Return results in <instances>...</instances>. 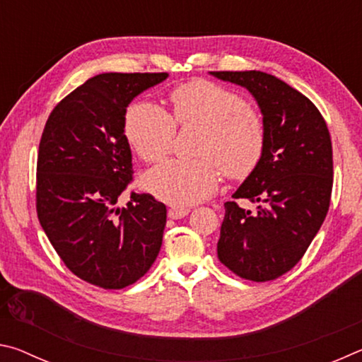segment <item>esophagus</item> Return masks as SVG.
<instances>
[{
	"instance_id": "esophagus-1",
	"label": "esophagus",
	"mask_w": 362,
	"mask_h": 362,
	"mask_svg": "<svg viewBox=\"0 0 362 362\" xmlns=\"http://www.w3.org/2000/svg\"><path fill=\"white\" fill-rule=\"evenodd\" d=\"M188 209H185V207H170V209L168 211V217L173 218V220H179V218H183L185 216H188Z\"/></svg>"
}]
</instances>
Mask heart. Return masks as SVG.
Wrapping results in <instances>:
<instances>
[{"label": "heart", "mask_w": 362, "mask_h": 362, "mask_svg": "<svg viewBox=\"0 0 362 362\" xmlns=\"http://www.w3.org/2000/svg\"><path fill=\"white\" fill-rule=\"evenodd\" d=\"M173 116L153 102H134L124 116V134L146 163L168 155L180 126L201 124L196 159H168L144 177V187L173 206H192L216 192L220 169L241 180L254 173L265 151V122L243 97L222 84L194 79L170 90Z\"/></svg>", "instance_id": "1"}]
</instances>
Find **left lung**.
<instances>
[{
  "mask_svg": "<svg viewBox=\"0 0 362 362\" xmlns=\"http://www.w3.org/2000/svg\"><path fill=\"white\" fill-rule=\"evenodd\" d=\"M246 88L259 103L267 142L262 161L226 201L217 255L244 279L265 283L302 259L327 216L334 182L332 142L308 97L263 71H211Z\"/></svg>",
  "mask_w": 362,
  "mask_h": 362,
  "instance_id": "8db88e82",
  "label": "left lung"
}]
</instances>
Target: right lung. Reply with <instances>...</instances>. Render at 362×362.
I'll use <instances>...</instances> for the list:
<instances>
[{
	"mask_svg": "<svg viewBox=\"0 0 362 362\" xmlns=\"http://www.w3.org/2000/svg\"><path fill=\"white\" fill-rule=\"evenodd\" d=\"M168 73H102L60 100L42 131L36 164V212L73 274L122 289L148 272L163 244L166 206L148 193L119 194L132 182L124 136L134 97Z\"/></svg>",
	"mask_w": 362,
	"mask_h": 362,
	"instance_id": "right-lung-1",
	"label": "right lung"
}]
</instances>
